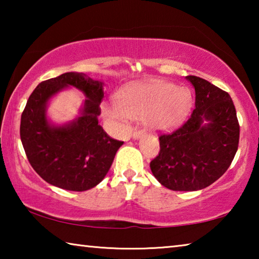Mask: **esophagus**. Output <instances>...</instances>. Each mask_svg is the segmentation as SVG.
<instances>
[{
	"label": "esophagus",
	"instance_id": "obj_1",
	"mask_svg": "<svg viewBox=\"0 0 259 259\" xmlns=\"http://www.w3.org/2000/svg\"><path fill=\"white\" fill-rule=\"evenodd\" d=\"M144 130H135L133 134V139H139L142 136H144Z\"/></svg>",
	"mask_w": 259,
	"mask_h": 259
}]
</instances>
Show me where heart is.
<instances>
[{
	"instance_id": "b5f03b06",
	"label": "heart",
	"mask_w": 259,
	"mask_h": 259,
	"mask_svg": "<svg viewBox=\"0 0 259 259\" xmlns=\"http://www.w3.org/2000/svg\"><path fill=\"white\" fill-rule=\"evenodd\" d=\"M117 100L102 105L103 116L117 128H125L131 119L144 120L155 133H170L190 115L193 97L186 87L153 78L129 83L117 93Z\"/></svg>"
}]
</instances>
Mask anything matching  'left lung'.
I'll return each instance as SVG.
<instances>
[{"mask_svg": "<svg viewBox=\"0 0 259 259\" xmlns=\"http://www.w3.org/2000/svg\"><path fill=\"white\" fill-rule=\"evenodd\" d=\"M195 90V109L182 128L160 136L151 170L172 191H199L221 178L238 151L240 126L230 95L204 78L186 76Z\"/></svg>", "mask_w": 259, "mask_h": 259, "instance_id": "1", "label": "left lung"}]
</instances>
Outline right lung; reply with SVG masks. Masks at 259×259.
Masks as SVG:
<instances>
[{
  "label": "right lung",
  "mask_w": 259,
  "mask_h": 259,
  "mask_svg": "<svg viewBox=\"0 0 259 259\" xmlns=\"http://www.w3.org/2000/svg\"><path fill=\"white\" fill-rule=\"evenodd\" d=\"M104 82L68 72L43 81L29 96L21 114L20 139L30 165L47 183L83 192L106 176L123 142L109 137L98 124ZM75 87L86 99L75 119L58 125L47 116L51 100Z\"/></svg>",
  "instance_id": "obj_1"
}]
</instances>
